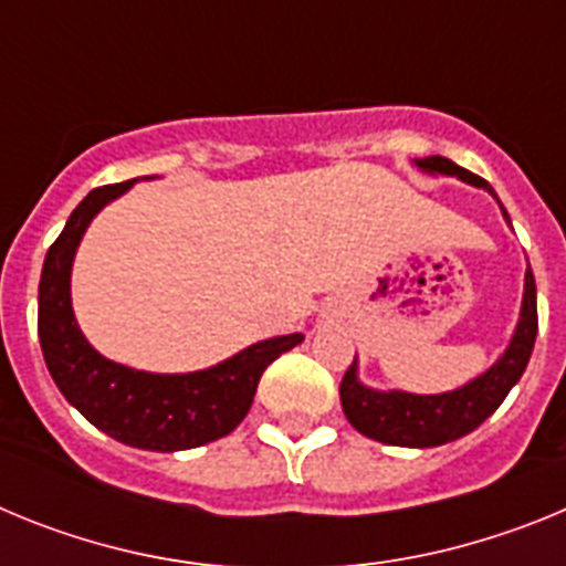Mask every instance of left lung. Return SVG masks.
Returning a JSON list of instances; mask_svg holds the SVG:
<instances>
[{
  "label": "left lung",
  "mask_w": 566,
  "mask_h": 566,
  "mask_svg": "<svg viewBox=\"0 0 566 566\" xmlns=\"http://www.w3.org/2000/svg\"><path fill=\"white\" fill-rule=\"evenodd\" d=\"M422 172L431 175H457L462 181L473 187L488 189L493 198V187L484 178L468 172L464 167H457L453 161L442 155L431 158H417ZM499 201V198H496ZM502 207V201H499ZM504 221L510 223L507 212L502 207ZM538 332V312H536V277L533 272L524 274V300L522 314H518V326L513 339H510L507 352L490 365L488 371L470 379L468 385L448 394H405V391H374L368 385L357 379V357L348 365L343 382H339V402H343L345 419L357 428L363 437L377 439L385 444H397V448H437V444L453 442L464 433L476 431L479 424L496 411L510 388L522 379L524 368L530 363L533 345H536Z\"/></svg>",
  "instance_id": "obj_1"
}]
</instances>
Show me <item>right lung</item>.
<instances>
[{
	"label": "right lung",
	"mask_w": 566,
	"mask_h": 566,
	"mask_svg": "<svg viewBox=\"0 0 566 566\" xmlns=\"http://www.w3.org/2000/svg\"><path fill=\"white\" fill-rule=\"evenodd\" d=\"M133 184L93 189L48 249L39 280V343L59 391L98 431L142 451H189L227 437L243 422L263 371L303 343V334L263 339L192 374L135 371L102 357L76 323L70 272L90 221Z\"/></svg>",
	"instance_id": "obj_1"
}]
</instances>
